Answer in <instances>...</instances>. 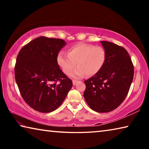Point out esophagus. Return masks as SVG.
<instances>
[{"label":"esophagus","mask_w":149,"mask_h":149,"mask_svg":"<svg viewBox=\"0 0 149 149\" xmlns=\"http://www.w3.org/2000/svg\"><path fill=\"white\" fill-rule=\"evenodd\" d=\"M77 81H76V80H72V83H73V85H76L77 84Z\"/></svg>","instance_id":"obj_1"}]
</instances>
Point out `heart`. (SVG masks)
I'll list each match as a JSON object with an SVG mask.
<instances>
[{"mask_svg": "<svg viewBox=\"0 0 149 149\" xmlns=\"http://www.w3.org/2000/svg\"><path fill=\"white\" fill-rule=\"evenodd\" d=\"M107 58L105 50L101 47L81 43L73 46L68 54L60 51L57 55L56 61L65 74H69L76 65L78 66L70 75L74 78H81L86 74L91 76L99 73L104 66Z\"/></svg>", "mask_w": 149, "mask_h": 149, "instance_id": "b5f03b06", "label": "heart"}]
</instances>
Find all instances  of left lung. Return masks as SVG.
<instances>
[{"mask_svg": "<svg viewBox=\"0 0 149 149\" xmlns=\"http://www.w3.org/2000/svg\"><path fill=\"white\" fill-rule=\"evenodd\" d=\"M107 58L101 70L85 81L84 99L92 110L104 113L122 104L133 81L134 68L130 54L122 47L100 41Z\"/></svg>", "mask_w": 149, "mask_h": 149, "instance_id": "1", "label": "left lung"}]
</instances>
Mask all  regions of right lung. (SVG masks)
Masks as SVG:
<instances>
[{
    "instance_id": "right-lung-1",
    "label": "right lung",
    "mask_w": 149,
    "mask_h": 149,
    "mask_svg": "<svg viewBox=\"0 0 149 149\" xmlns=\"http://www.w3.org/2000/svg\"><path fill=\"white\" fill-rule=\"evenodd\" d=\"M65 44L62 39L39 37L22 47L17 55L14 73L20 94L38 112L56 110L72 87L56 61Z\"/></svg>"
}]
</instances>
